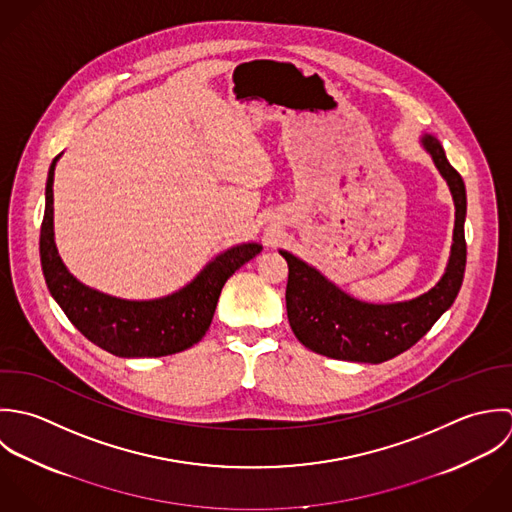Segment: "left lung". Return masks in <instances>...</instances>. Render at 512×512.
I'll return each instance as SVG.
<instances>
[{
	"label": "left lung",
	"mask_w": 512,
	"mask_h": 512,
	"mask_svg": "<svg viewBox=\"0 0 512 512\" xmlns=\"http://www.w3.org/2000/svg\"><path fill=\"white\" fill-rule=\"evenodd\" d=\"M423 148L447 180L455 202L453 247L445 275L425 295L396 305H368L342 293L316 269L295 255L281 251L289 265L287 314L289 324L308 350L350 362H386L411 348L459 295L465 263V213L467 194L459 172L449 164L443 146L433 136H423Z\"/></svg>",
	"instance_id": "obj_1"
}]
</instances>
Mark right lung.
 Segmentation results:
<instances>
[{"label": "right lung", "mask_w": 512, "mask_h": 512, "mask_svg": "<svg viewBox=\"0 0 512 512\" xmlns=\"http://www.w3.org/2000/svg\"><path fill=\"white\" fill-rule=\"evenodd\" d=\"M61 156V154H59ZM53 160L45 188L39 255L45 283L75 328L93 344L120 358H158L188 350L204 338L225 281L261 245L243 243L215 257L182 291L156 301H122L79 283L63 265L53 237Z\"/></svg>", "instance_id": "1"}]
</instances>
